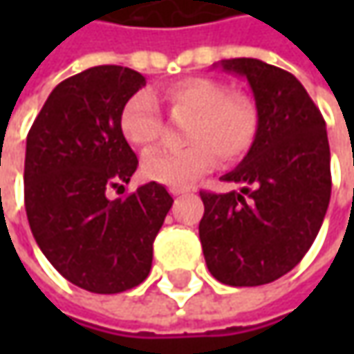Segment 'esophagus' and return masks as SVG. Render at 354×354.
Listing matches in <instances>:
<instances>
[{
  "mask_svg": "<svg viewBox=\"0 0 354 354\" xmlns=\"http://www.w3.org/2000/svg\"><path fill=\"white\" fill-rule=\"evenodd\" d=\"M171 195L173 197H179V195H187V193H193L195 191V187H173V189H169Z\"/></svg>",
  "mask_w": 354,
  "mask_h": 354,
  "instance_id": "esophagus-1",
  "label": "esophagus"
}]
</instances>
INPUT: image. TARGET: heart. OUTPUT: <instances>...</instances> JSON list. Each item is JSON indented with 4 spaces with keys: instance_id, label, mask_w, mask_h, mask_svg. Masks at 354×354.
I'll return each instance as SVG.
<instances>
[{
    "instance_id": "heart-1",
    "label": "heart",
    "mask_w": 354,
    "mask_h": 354,
    "mask_svg": "<svg viewBox=\"0 0 354 354\" xmlns=\"http://www.w3.org/2000/svg\"><path fill=\"white\" fill-rule=\"evenodd\" d=\"M173 112L193 114L187 124L183 149H159L143 159L147 179L183 187L221 161L232 163L250 151L258 133V110L248 96L230 92L212 78H185L159 92ZM161 112L149 92H138L120 112L124 140L140 151H149L161 136Z\"/></svg>"
}]
</instances>
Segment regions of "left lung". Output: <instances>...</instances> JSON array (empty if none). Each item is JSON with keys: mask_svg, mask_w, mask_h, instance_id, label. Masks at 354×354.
Instances as JSON below:
<instances>
[{"mask_svg": "<svg viewBox=\"0 0 354 354\" xmlns=\"http://www.w3.org/2000/svg\"><path fill=\"white\" fill-rule=\"evenodd\" d=\"M214 66L248 80L258 133L238 167L223 175L228 183L244 185L240 193L201 191L205 214L198 236L218 281L264 286L301 262L323 225L331 198L325 120L301 82L283 68L258 59Z\"/></svg>", "mask_w": 354, "mask_h": 354, "instance_id": "obj_1", "label": "left lung"}]
</instances>
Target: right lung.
<instances>
[{
    "instance_id": "right-lung-1",
    "label": "right lung",
    "mask_w": 354,
    "mask_h": 354,
    "mask_svg": "<svg viewBox=\"0 0 354 354\" xmlns=\"http://www.w3.org/2000/svg\"><path fill=\"white\" fill-rule=\"evenodd\" d=\"M145 86L140 73L102 64L62 80L35 118L25 149V211L57 272L92 293L140 286L173 198L145 183L110 201L138 169L120 131L124 104Z\"/></svg>"
}]
</instances>
